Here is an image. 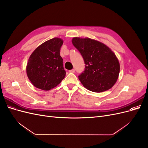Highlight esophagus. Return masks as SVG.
<instances>
[{
  "mask_svg": "<svg viewBox=\"0 0 148 148\" xmlns=\"http://www.w3.org/2000/svg\"><path fill=\"white\" fill-rule=\"evenodd\" d=\"M69 72L70 73H74L75 72V70L74 69H72V70H69Z\"/></svg>",
  "mask_w": 148,
  "mask_h": 148,
  "instance_id": "34e87169",
  "label": "esophagus"
}]
</instances>
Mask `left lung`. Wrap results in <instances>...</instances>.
<instances>
[{
    "label": "left lung",
    "instance_id": "8db88e82",
    "mask_svg": "<svg viewBox=\"0 0 148 148\" xmlns=\"http://www.w3.org/2000/svg\"><path fill=\"white\" fill-rule=\"evenodd\" d=\"M72 44L84 61V70L78 76L83 86L95 92L112 87L119 77L120 64L111 49L104 44L88 38H73Z\"/></svg>",
    "mask_w": 148,
    "mask_h": 148
}]
</instances>
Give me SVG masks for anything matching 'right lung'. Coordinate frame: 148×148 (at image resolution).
Here are the masks:
<instances>
[{
    "label": "right lung",
    "mask_w": 148,
    "mask_h": 148,
    "mask_svg": "<svg viewBox=\"0 0 148 148\" xmlns=\"http://www.w3.org/2000/svg\"><path fill=\"white\" fill-rule=\"evenodd\" d=\"M63 40L54 38L44 42L30 56L26 66L27 76L34 86L49 91L60 83L66 74L60 54Z\"/></svg>",
    "instance_id": "1"
}]
</instances>
